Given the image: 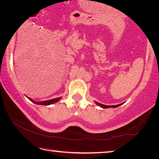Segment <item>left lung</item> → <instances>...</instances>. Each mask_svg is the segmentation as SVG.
<instances>
[{
	"mask_svg": "<svg viewBox=\"0 0 159 159\" xmlns=\"http://www.w3.org/2000/svg\"><path fill=\"white\" fill-rule=\"evenodd\" d=\"M95 103H96V104H98V106H99V107H102V108H103V109H107V108H116V107H119V106L122 105V104H123V103H121V104H117V105H110V106H109V105H104V104H100V103H99V102H95Z\"/></svg>",
	"mask_w": 159,
	"mask_h": 159,
	"instance_id": "8db88e82",
	"label": "left lung"
}]
</instances>
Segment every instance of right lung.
I'll list each match as a JSON object with an SVG mask.
<instances>
[{
	"mask_svg": "<svg viewBox=\"0 0 159 159\" xmlns=\"http://www.w3.org/2000/svg\"><path fill=\"white\" fill-rule=\"evenodd\" d=\"M28 98V97H27ZM28 99L29 100H31L32 102H34V104H40V105H50V104H52L54 103H56V102H57L58 101H60L61 99V98H55V99H50V100H46V101H43V102H36L34 101L33 99H31L30 98H28Z\"/></svg>",
	"mask_w": 159,
	"mask_h": 159,
	"instance_id": "obj_1",
	"label": "right lung"
}]
</instances>
